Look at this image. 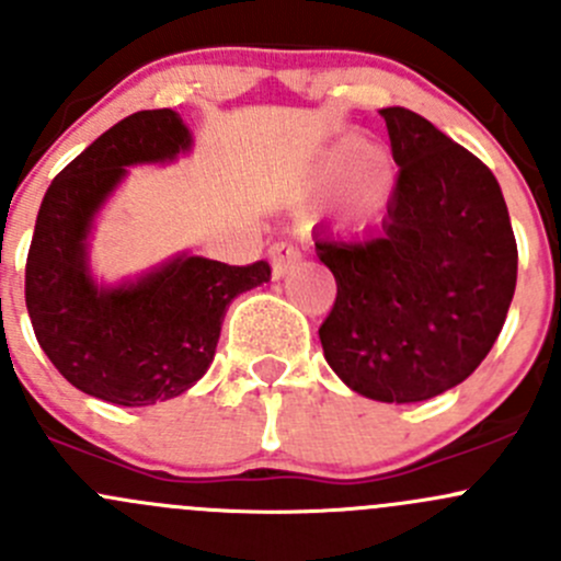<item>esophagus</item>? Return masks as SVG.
<instances>
[{"mask_svg": "<svg viewBox=\"0 0 561 561\" xmlns=\"http://www.w3.org/2000/svg\"><path fill=\"white\" fill-rule=\"evenodd\" d=\"M268 254L271 265H274V276H285L287 268H293L298 263V257H301V252L293 244H287V241H279V244L271 247Z\"/></svg>", "mask_w": 561, "mask_h": 561, "instance_id": "obj_1", "label": "esophagus"}]
</instances>
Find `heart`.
<instances>
[{"mask_svg":"<svg viewBox=\"0 0 561 561\" xmlns=\"http://www.w3.org/2000/svg\"><path fill=\"white\" fill-rule=\"evenodd\" d=\"M344 172L348 173L344 176V203L350 214L358 219L380 217L393 201L396 184H399L393 157L382 149H366L360 138H344L328 151L320 179L333 184Z\"/></svg>","mask_w":561,"mask_h":561,"instance_id":"obj_1","label":"heart"}]
</instances>
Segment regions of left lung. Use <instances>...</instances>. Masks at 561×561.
I'll return each instance as SVG.
<instances>
[{
    "instance_id": "obj_1",
    "label": "left lung",
    "mask_w": 561,
    "mask_h": 561,
    "mask_svg": "<svg viewBox=\"0 0 561 561\" xmlns=\"http://www.w3.org/2000/svg\"><path fill=\"white\" fill-rule=\"evenodd\" d=\"M399 184L375 233L317 236L336 301L322 353L355 393L410 404L467 380L516 293L518 249L494 173L432 122L382 107Z\"/></svg>"
}]
</instances>
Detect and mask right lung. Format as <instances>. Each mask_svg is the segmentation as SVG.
Returning a JSON list of instances; mask_svg holds the SVG:
<instances>
[{"label": "right lung", "instance_id": "add662e5", "mask_svg": "<svg viewBox=\"0 0 561 561\" xmlns=\"http://www.w3.org/2000/svg\"><path fill=\"white\" fill-rule=\"evenodd\" d=\"M192 135L171 107L138 111L83 149L45 192L26 257L35 336L70 386L118 407L190 390L217 353L230 301L271 279V265L175 254L138 279L98 285L89 233L129 165L173 162Z\"/></svg>", "mask_w": 561, "mask_h": 561}]
</instances>
